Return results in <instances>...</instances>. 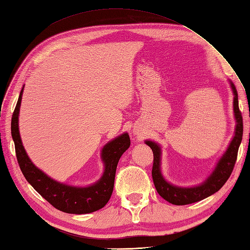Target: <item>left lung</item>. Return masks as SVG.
I'll list each match as a JSON object with an SVG mask.
<instances>
[{"label":"left lung","instance_id":"8db88e82","mask_svg":"<svg viewBox=\"0 0 250 250\" xmlns=\"http://www.w3.org/2000/svg\"><path fill=\"white\" fill-rule=\"evenodd\" d=\"M231 88L234 99H233V110H234V117L236 120V126L234 136L230 143L229 147L220 158L217 163L215 169L213 171L203 184L195 187L185 188L177 187L172 184L167 183L161 173V148L157 143L151 141H146V144L151 148L153 152V166H152V179L155 187L162 198L174 205H186L191 204L194 202H199L207 196L217 192L226 182L229 179L230 175L234 168L238 147L241 145L243 137V117L238 108V98L237 91L234 83H231Z\"/></svg>","mask_w":250,"mask_h":250}]
</instances>
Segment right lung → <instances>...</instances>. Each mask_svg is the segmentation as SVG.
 <instances>
[{
	"label": "right lung",
	"instance_id": "1",
	"mask_svg": "<svg viewBox=\"0 0 250 250\" xmlns=\"http://www.w3.org/2000/svg\"><path fill=\"white\" fill-rule=\"evenodd\" d=\"M23 88L21 89L17 105L12 117V136L16 156L23 176L43 198L57 209L68 214H89L99 210L107 203L114 189L117 164L120 157L130 147V137L124 133L107 143L101 158L104 162V173L97 183L88 187H73L54 180L36 167L26 155L18 128V117Z\"/></svg>",
	"mask_w": 250,
	"mask_h": 250
}]
</instances>
